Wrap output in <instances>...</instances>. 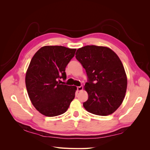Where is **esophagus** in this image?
I'll use <instances>...</instances> for the list:
<instances>
[{"instance_id": "esophagus-1", "label": "esophagus", "mask_w": 150, "mask_h": 150, "mask_svg": "<svg viewBox=\"0 0 150 150\" xmlns=\"http://www.w3.org/2000/svg\"><path fill=\"white\" fill-rule=\"evenodd\" d=\"M83 89V86H78V87H77V90L78 91H82Z\"/></svg>"}]
</instances>
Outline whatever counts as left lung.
I'll return each instance as SVG.
<instances>
[{"mask_svg": "<svg viewBox=\"0 0 150 150\" xmlns=\"http://www.w3.org/2000/svg\"><path fill=\"white\" fill-rule=\"evenodd\" d=\"M76 58L88 76L84 89L88 99L84 108L99 116L112 114L123 101L127 88L126 74L119 57L110 48L93 45L78 49Z\"/></svg>", "mask_w": 150, "mask_h": 150, "instance_id": "obj_1", "label": "left lung"}]
</instances>
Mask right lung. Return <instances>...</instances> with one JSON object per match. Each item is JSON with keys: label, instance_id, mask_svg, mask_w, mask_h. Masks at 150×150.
<instances>
[{"label": "right lung", "instance_id": "right-lung-1", "mask_svg": "<svg viewBox=\"0 0 150 150\" xmlns=\"http://www.w3.org/2000/svg\"><path fill=\"white\" fill-rule=\"evenodd\" d=\"M76 51L47 46L39 49L32 58L26 72L25 86L32 104L44 116L64 113L75 97L76 86L61 84L60 79H66V67Z\"/></svg>", "mask_w": 150, "mask_h": 150}]
</instances>
